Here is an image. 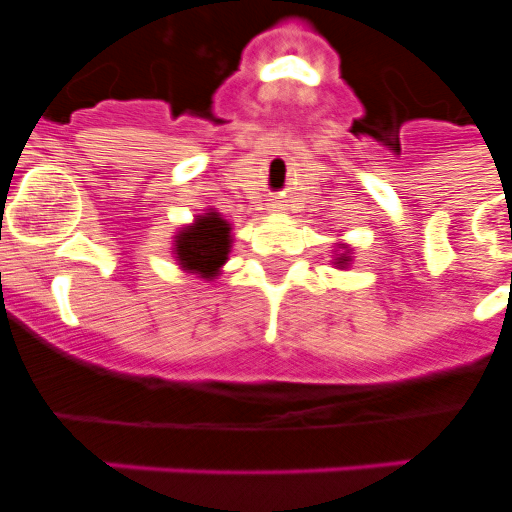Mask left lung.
Returning <instances> with one entry per match:
<instances>
[{
    "label": "left lung",
    "instance_id": "obj_1",
    "mask_svg": "<svg viewBox=\"0 0 512 512\" xmlns=\"http://www.w3.org/2000/svg\"><path fill=\"white\" fill-rule=\"evenodd\" d=\"M342 248H345V251H342V253H337V259H335L337 269H345V266H348L350 261H353V259H350V248L345 246V243H342Z\"/></svg>",
    "mask_w": 512,
    "mask_h": 512
}]
</instances>
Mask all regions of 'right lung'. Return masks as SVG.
Instances as JSON below:
<instances>
[{"mask_svg": "<svg viewBox=\"0 0 512 512\" xmlns=\"http://www.w3.org/2000/svg\"><path fill=\"white\" fill-rule=\"evenodd\" d=\"M231 241V223L220 218L215 210H210V213L198 215L195 223L177 233L175 259L185 271L210 281L228 261Z\"/></svg>", "mask_w": 512, "mask_h": 512, "instance_id": "1", "label": "right lung"}]
</instances>
